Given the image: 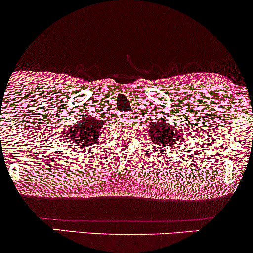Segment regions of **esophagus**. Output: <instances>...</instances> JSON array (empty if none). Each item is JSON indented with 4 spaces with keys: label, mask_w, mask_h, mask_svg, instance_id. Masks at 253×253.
Instances as JSON below:
<instances>
[{
    "label": "esophagus",
    "mask_w": 253,
    "mask_h": 253,
    "mask_svg": "<svg viewBox=\"0 0 253 253\" xmlns=\"http://www.w3.org/2000/svg\"><path fill=\"white\" fill-rule=\"evenodd\" d=\"M130 115H129V113H121V118H129Z\"/></svg>",
    "instance_id": "esophagus-1"
}]
</instances>
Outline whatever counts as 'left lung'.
<instances>
[{
    "mask_svg": "<svg viewBox=\"0 0 253 253\" xmlns=\"http://www.w3.org/2000/svg\"><path fill=\"white\" fill-rule=\"evenodd\" d=\"M149 138L158 146L163 147H172L184 141V134L179 128H176V126L169 124L168 119L163 118L150 125Z\"/></svg>",
    "mask_w": 253,
    "mask_h": 253,
    "instance_id": "1",
    "label": "left lung"
}]
</instances>
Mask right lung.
<instances>
[{"label": "right lung", "instance_id": "obj_1", "mask_svg": "<svg viewBox=\"0 0 253 253\" xmlns=\"http://www.w3.org/2000/svg\"><path fill=\"white\" fill-rule=\"evenodd\" d=\"M80 120L75 125L68 127L62 135L64 136L60 140H68L66 143L69 146L75 147H89L97 141L100 130L102 129L104 125L103 120H97L95 117L86 115V117H80Z\"/></svg>", "mask_w": 253, "mask_h": 253}]
</instances>
